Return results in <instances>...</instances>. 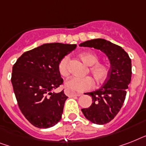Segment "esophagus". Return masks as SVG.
Returning a JSON list of instances; mask_svg holds the SVG:
<instances>
[{"instance_id": "1", "label": "esophagus", "mask_w": 146, "mask_h": 146, "mask_svg": "<svg viewBox=\"0 0 146 146\" xmlns=\"http://www.w3.org/2000/svg\"><path fill=\"white\" fill-rule=\"evenodd\" d=\"M64 93L65 95L69 97H71V96H82V93H76V92H70L68 89H65L64 90Z\"/></svg>"}]
</instances>
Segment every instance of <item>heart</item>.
<instances>
[{
	"label": "heart",
	"mask_w": 146,
	"mask_h": 146,
	"mask_svg": "<svg viewBox=\"0 0 146 146\" xmlns=\"http://www.w3.org/2000/svg\"><path fill=\"white\" fill-rule=\"evenodd\" d=\"M80 57L82 61L88 66H91L89 68V72L96 80V82L101 83L106 80L109 74V68L107 65L101 63H98L99 57L97 54L92 51L82 52L80 54ZM69 57L65 56L62 58L57 65V69L60 75L63 77H66L69 76ZM94 86V80L92 78L77 77L73 76L66 80L65 82V88L73 92H82L89 90Z\"/></svg>",
	"instance_id": "b5f03b06"
}]
</instances>
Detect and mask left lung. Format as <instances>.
Here are the masks:
<instances>
[{
    "label": "left lung",
    "instance_id": "1",
    "mask_svg": "<svg viewBox=\"0 0 146 146\" xmlns=\"http://www.w3.org/2000/svg\"><path fill=\"white\" fill-rule=\"evenodd\" d=\"M102 50L108 58L111 68L104 84L99 89L88 92L92 104L82 112L86 119L96 124H105L112 120L124 102L132 76L131 59L120 46L103 38L89 40L80 44Z\"/></svg>",
    "mask_w": 146,
    "mask_h": 146
}]
</instances>
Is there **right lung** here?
Listing matches in <instances>:
<instances>
[{
    "label": "right lung",
    "instance_id": "1",
    "mask_svg": "<svg viewBox=\"0 0 146 146\" xmlns=\"http://www.w3.org/2000/svg\"><path fill=\"white\" fill-rule=\"evenodd\" d=\"M76 44L48 43L23 53L13 66L11 82L22 113L38 128L54 127L61 119L67 96L52 90L63 84L57 65Z\"/></svg>",
    "mask_w": 146,
    "mask_h": 146
}]
</instances>
